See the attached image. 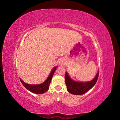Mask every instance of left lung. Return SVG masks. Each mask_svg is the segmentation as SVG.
<instances>
[{"label":"left lung","instance_id":"left-lung-1","mask_svg":"<svg viewBox=\"0 0 120 120\" xmlns=\"http://www.w3.org/2000/svg\"><path fill=\"white\" fill-rule=\"evenodd\" d=\"M99 71H98L95 77L92 80L83 82L73 80L68 75V72H66L65 80L68 92L75 95H82L86 93L96 84L99 76Z\"/></svg>","mask_w":120,"mask_h":120}]
</instances>
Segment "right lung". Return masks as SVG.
Returning a JSON list of instances; mask_svg holds the SVG:
<instances>
[{"label": "right lung", "mask_w": 120, "mask_h": 120, "mask_svg": "<svg viewBox=\"0 0 120 120\" xmlns=\"http://www.w3.org/2000/svg\"><path fill=\"white\" fill-rule=\"evenodd\" d=\"M57 68V67L53 68L46 80L42 83H40V84L30 85L24 82L20 78V80L25 88L28 90H30V92L36 94H43L49 90V84L50 83V82H51L52 76Z\"/></svg>", "instance_id": "add662e5"}]
</instances>
